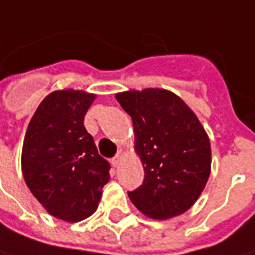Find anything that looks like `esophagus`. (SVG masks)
I'll return each instance as SVG.
<instances>
[{
	"mask_svg": "<svg viewBox=\"0 0 255 255\" xmlns=\"http://www.w3.org/2000/svg\"><path fill=\"white\" fill-rule=\"evenodd\" d=\"M125 154H126V152H125L123 149H121L119 152L116 153V156H115V157L112 159V163H113V166H115V167H118V166L121 164V162H122V159H123V156H125Z\"/></svg>",
	"mask_w": 255,
	"mask_h": 255,
	"instance_id": "esophagus-1",
	"label": "esophagus"
}]
</instances>
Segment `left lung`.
<instances>
[{
  "label": "left lung",
  "instance_id": "1",
  "mask_svg": "<svg viewBox=\"0 0 255 255\" xmlns=\"http://www.w3.org/2000/svg\"><path fill=\"white\" fill-rule=\"evenodd\" d=\"M132 118L134 150L143 184L129 199L144 216L166 220L187 211L200 197L211 171L210 139L196 113L176 93L146 88L116 93Z\"/></svg>",
  "mask_w": 255,
  "mask_h": 255
}]
</instances>
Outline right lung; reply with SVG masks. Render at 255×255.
Returning a JSON list of instances; mask_svg holds the SVG:
<instances>
[{
	"instance_id": "obj_1",
	"label": "right lung",
	"mask_w": 255,
	"mask_h": 255,
	"mask_svg": "<svg viewBox=\"0 0 255 255\" xmlns=\"http://www.w3.org/2000/svg\"><path fill=\"white\" fill-rule=\"evenodd\" d=\"M95 98L75 89L49 93L24 137L21 167L28 189L51 216L68 223L92 216L111 179L109 163L84 126Z\"/></svg>"
}]
</instances>
